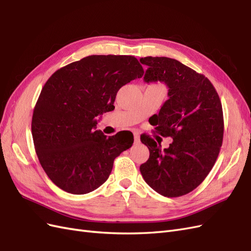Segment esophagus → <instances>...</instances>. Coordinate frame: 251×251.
I'll use <instances>...</instances> for the list:
<instances>
[{"label":"esophagus","instance_id":"esophagus-1","mask_svg":"<svg viewBox=\"0 0 251 251\" xmlns=\"http://www.w3.org/2000/svg\"><path fill=\"white\" fill-rule=\"evenodd\" d=\"M133 135H134V141H135V143H138V142L140 141V136H139V133H137V132H134V133H133Z\"/></svg>","mask_w":251,"mask_h":251}]
</instances>
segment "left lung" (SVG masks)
<instances>
[{
  "mask_svg": "<svg viewBox=\"0 0 251 251\" xmlns=\"http://www.w3.org/2000/svg\"><path fill=\"white\" fill-rule=\"evenodd\" d=\"M140 63L149 68L146 82H164L166 100L154 115L155 130L172 137L168 149L149 135L140 137L150 157L140 165L144 181L164 197L191 193L206 178L222 147L224 119L215 87L203 74L170 57L147 56Z\"/></svg>",
  "mask_w": 251,
  "mask_h": 251,
  "instance_id": "left-lung-1",
  "label": "left lung"
}]
</instances>
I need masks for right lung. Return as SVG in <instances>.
<instances>
[{"mask_svg":"<svg viewBox=\"0 0 251 251\" xmlns=\"http://www.w3.org/2000/svg\"><path fill=\"white\" fill-rule=\"evenodd\" d=\"M143 73L132 55H90L51 75L34 107L31 132L42 168L56 186L83 195L107 181L114 159L134 138L95 131L96 117L115 108L118 90Z\"/></svg>","mask_w":251,"mask_h":251,"instance_id":"1","label":"right lung"}]
</instances>
